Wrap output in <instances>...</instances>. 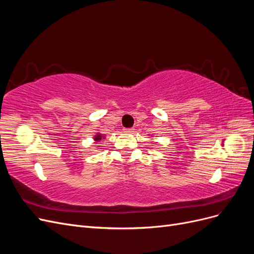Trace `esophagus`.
<instances>
[{
  "instance_id": "34e87169",
  "label": "esophagus",
  "mask_w": 254,
  "mask_h": 254,
  "mask_svg": "<svg viewBox=\"0 0 254 254\" xmlns=\"http://www.w3.org/2000/svg\"><path fill=\"white\" fill-rule=\"evenodd\" d=\"M133 128H124V132L126 133H132L133 132Z\"/></svg>"
}]
</instances>
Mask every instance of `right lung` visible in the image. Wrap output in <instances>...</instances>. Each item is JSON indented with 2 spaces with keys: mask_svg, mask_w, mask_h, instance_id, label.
Here are the masks:
<instances>
[{
  "mask_svg": "<svg viewBox=\"0 0 254 254\" xmlns=\"http://www.w3.org/2000/svg\"><path fill=\"white\" fill-rule=\"evenodd\" d=\"M93 137H94V141H95V143H96V142L101 141V140L103 139V137H105V135H103L102 133H96Z\"/></svg>",
  "mask_w": 254,
  "mask_h": 254,
  "instance_id": "right-lung-1",
  "label": "right lung"
}]
</instances>
